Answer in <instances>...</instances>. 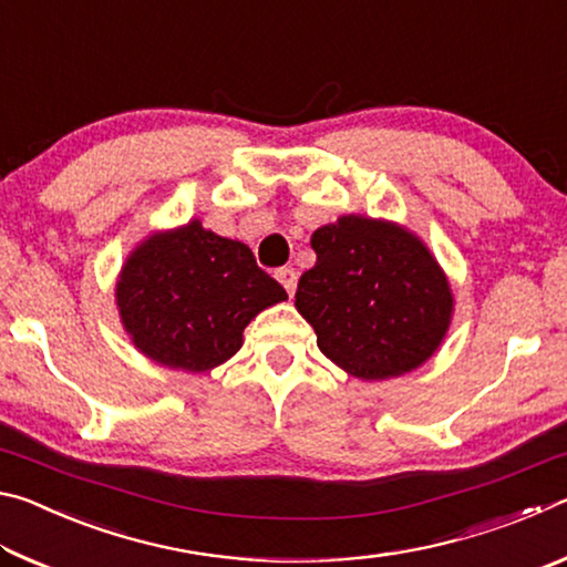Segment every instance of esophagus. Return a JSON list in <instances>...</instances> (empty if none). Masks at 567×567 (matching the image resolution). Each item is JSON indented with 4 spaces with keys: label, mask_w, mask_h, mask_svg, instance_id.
<instances>
[{
    "label": "esophagus",
    "mask_w": 567,
    "mask_h": 567,
    "mask_svg": "<svg viewBox=\"0 0 567 567\" xmlns=\"http://www.w3.org/2000/svg\"><path fill=\"white\" fill-rule=\"evenodd\" d=\"M277 280H280V285L287 290V295H295V287H297V272L292 270V267H280V270L275 272Z\"/></svg>",
    "instance_id": "esophagus-1"
}]
</instances>
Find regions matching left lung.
Returning a JSON list of instances; mask_svg holds the SVG:
<instances>
[{"label": "left lung", "mask_w": 567, "mask_h": 567, "mask_svg": "<svg viewBox=\"0 0 567 567\" xmlns=\"http://www.w3.org/2000/svg\"><path fill=\"white\" fill-rule=\"evenodd\" d=\"M318 255L295 307L318 348L348 375L388 380L427 362L455 312L443 267L422 239L390 219L342 215L312 233Z\"/></svg>", "instance_id": "1"}]
</instances>
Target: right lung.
<instances>
[{
	"label": "right lung",
	"instance_id": "right-lung-1",
	"mask_svg": "<svg viewBox=\"0 0 567 567\" xmlns=\"http://www.w3.org/2000/svg\"><path fill=\"white\" fill-rule=\"evenodd\" d=\"M285 287L255 262L252 249L205 229L199 219L147 235L114 285L120 322L152 362L209 372L243 348V332Z\"/></svg>",
	"mask_w": 567,
	"mask_h": 567
}]
</instances>
